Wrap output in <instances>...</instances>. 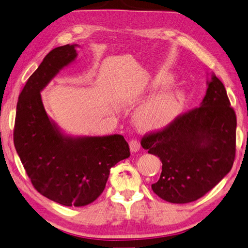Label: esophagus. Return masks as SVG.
Masks as SVG:
<instances>
[{"instance_id":"34e87169","label":"esophagus","mask_w":248,"mask_h":248,"mask_svg":"<svg viewBox=\"0 0 248 248\" xmlns=\"http://www.w3.org/2000/svg\"><path fill=\"white\" fill-rule=\"evenodd\" d=\"M129 149L132 153H136L140 150V142L136 139H133L129 141Z\"/></svg>"}]
</instances>
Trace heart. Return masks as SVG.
<instances>
[{
	"instance_id": "heart-1",
	"label": "heart",
	"mask_w": 248,
	"mask_h": 248,
	"mask_svg": "<svg viewBox=\"0 0 248 248\" xmlns=\"http://www.w3.org/2000/svg\"><path fill=\"white\" fill-rule=\"evenodd\" d=\"M186 106V94L180 90L164 91L139 107L134 123L142 132H154L170 126L179 118Z\"/></svg>"
}]
</instances>
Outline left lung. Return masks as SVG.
Masks as SVG:
<instances>
[{
	"label": "left lung",
	"instance_id": "obj_1",
	"mask_svg": "<svg viewBox=\"0 0 248 248\" xmlns=\"http://www.w3.org/2000/svg\"><path fill=\"white\" fill-rule=\"evenodd\" d=\"M199 108L179 116L161 132L143 137L141 146L162 161L151 186L166 202L202 198L231 170L235 156L236 116L221 81L211 74Z\"/></svg>",
	"mask_w": 248,
	"mask_h": 248
}]
</instances>
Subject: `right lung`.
<instances>
[{"instance_id":"obj_1","label":"right lung","mask_w":248,"mask_h":248,"mask_svg":"<svg viewBox=\"0 0 248 248\" xmlns=\"http://www.w3.org/2000/svg\"><path fill=\"white\" fill-rule=\"evenodd\" d=\"M78 44L45 56L17 102L14 143L27 175L39 192L64 206H85L104 191L110 170L129 156L122 135L72 136L46 113L41 92L76 62Z\"/></svg>"}]
</instances>
